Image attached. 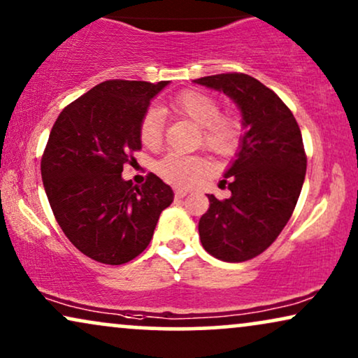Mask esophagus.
Masks as SVG:
<instances>
[{
    "instance_id": "1",
    "label": "esophagus",
    "mask_w": 358,
    "mask_h": 358,
    "mask_svg": "<svg viewBox=\"0 0 358 358\" xmlns=\"http://www.w3.org/2000/svg\"><path fill=\"white\" fill-rule=\"evenodd\" d=\"M175 194L178 198H183V196H187V194H188V189L187 188H175Z\"/></svg>"
}]
</instances>
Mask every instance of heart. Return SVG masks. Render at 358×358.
Here are the masks:
<instances>
[{"label":"heart","instance_id":"obj_1","mask_svg":"<svg viewBox=\"0 0 358 358\" xmlns=\"http://www.w3.org/2000/svg\"><path fill=\"white\" fill-rule=\"evenodd\" d=\"M169 110L173 115L192 120L201 129V145L218 157H229L236 152L241 140V122L234 114H221L220 103L210 94L201 90H185L170 102ZM140 142L147 148H157L164 140L162 112L150 108L138 127ZM206 169L201 157H187L169 153L157 164V171L166 182L192 185Z\"/></svg>","mask_w":358,"mask_h":358}]
</instances>
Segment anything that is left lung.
<instances>
[{
	"instance_id": "1",
	"label": "left lung",
	"mask_w": 358,
	"mask_h": 358,
	"mask_svg": "<svg viewBox=\"0 0 358 358\" xmlns=\"http://www.w3.org/2000/svg\"><path fill=\"white\" fill-rule=\"evenodd\" d=\"M196 84L223 92L241 110L244 135L224 171L231 196L208 194L198 223L203 248L226 262L252 259L268 250L291 218L304 185L307 158L292 112L269 87L248 74H218Z\"/></svg>"
}]
</instances>
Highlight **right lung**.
I'll return each instance as SVG.
<instances>
[{"label": "right lung", "mask_w": 358, "mask_h": 358, "mask_svg": "<svg viewBox=\"0 0 358 358\" xmlns=\"http://www.w3.org/2000/svg\"><path fill=\"white\" fill-rule=\"evenodd\" d=\"M169 80H106L69 103L41 160L49 205L67 239L90 259L124 264L150 243L173 189L150 173L142 187L122 178L142 148L138 127Z\"/></svg>", "instance_id": "right-lung-1"}]
</instances>
